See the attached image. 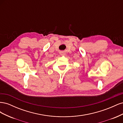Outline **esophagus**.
Returning <instances> with one entry per match:
<instances>
[{
	"instance_id": "obj_1",
	"label": "esophagus",
	"mask_w": 123,
	"mask_h": 123,
	"mask_svg": "<svg viewBox=\"0 0 123 123\" xmlns=\"http://www.w3.org/2000/svg\"><path fill=\"white\" fill-rule=\"evenodd\" d=\"M62 54H63V52H61V54H62Z\"/></svg>"
}]
</instances>
